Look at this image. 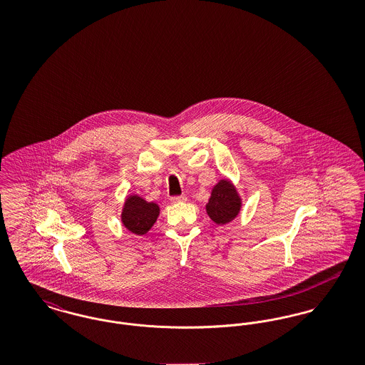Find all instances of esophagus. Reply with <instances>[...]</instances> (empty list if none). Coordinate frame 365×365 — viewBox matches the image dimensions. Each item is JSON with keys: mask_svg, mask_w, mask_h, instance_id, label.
I'll list each match as a JSON object with an SVG mask.
<instances>
[{"mask_svg": "<svg viewBox=\"0 0 365 365\" xmlns=\"http://www.w3.org/2000/svg\"><path fill=\"white\" fill-rule=\"evenodd\" d=\"M187 200V197L185 195V194H182V195H178V197H173L171 198V202L173 204H176V202H185Z\"/></svg>", "mask_w": 365, "mask_h": 365, "instance_id": "obj_1", "label": "esophagus"}]
</instances>
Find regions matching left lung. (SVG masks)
I'll list each match as a JSON object with an SVG mask.
<instances>
[{
    "instance_id": "8db88e82",
    "label": "left lung",
    "mask_w": 365,
    "mask_h": 365,
    "mask_svg": "<svg viewBox=\"0 0 365 365\" xmlns=\"http://www.w3.org/2000/svg\"><path fill=\"white\" fill-rule=\"evenodd\" d=\"M242 209V197L235 185L223 178L210 190V197L205 205L212 222L216 225H227L232 222Z\"/></svg>"
}]
</instances>
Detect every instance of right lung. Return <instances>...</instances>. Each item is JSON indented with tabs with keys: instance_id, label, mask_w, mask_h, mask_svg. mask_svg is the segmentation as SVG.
<instances>
[{
	"instance_id": "1",
	"label": "right lung",
	"mask_w": 365,
	"mask_h": 365,
	"mask_svg": "<svg viewBox=\"0 0 365 365\" xmlns=\"http://www.w3.org/2000/svg\"><path fill=\"white\" fill-rule=\"evenodd\" d=\"M160 207L153 201H146L138 194H128L123 204L120 220L123 226L135 235H145L156 223Z\"/></svg>"
}]
</instances>
